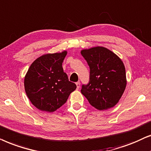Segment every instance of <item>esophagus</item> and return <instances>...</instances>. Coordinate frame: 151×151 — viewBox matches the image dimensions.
<instances>
[{
  "label": "esophagus",
  "mask_w": 151,
  "mask_h": 151,
  "mask_svg": "<svg viewBox=\"0 0 151 151\" xmlns=\"http://www.w3.org/2000/svg\"><path fill=\"white\" fill-rule=\"evenodd\" d=\"M80 82L79 81H78V82H77V83H76V85H77V89H79V88H80Z\"/></svg>",
  "instance_id": "34e87169"
}]
</instances>
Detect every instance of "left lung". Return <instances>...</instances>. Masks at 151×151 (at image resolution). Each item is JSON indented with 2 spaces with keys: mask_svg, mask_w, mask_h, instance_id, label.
<instances>
[{
  "mask_svg": "<svg viewBox=\"0 0 151 151\" xmlns=\"http://www.w3.org/2000/svg\"><path fill=\"white\" fill-rule=\"evenodd\" d=\"M90 67V81L81 92L90 104L99 110L114 107L126 89L125 66L108 48L96 46L81 51Z\"/></svg>",
  "mask_w": 151,
  "mask_h": 151,
  "instance_id": "left-lung-1",
  "label": "left lung"
}]
</instances>
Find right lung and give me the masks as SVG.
I'll return each instance as SVG.
<instances>
[{
    "mask_svg": "<svg viewBox=\"0 0 151 151\" xmlns=\"http://www.w3.org/2000/svg\"><path fill=\"white\" fill-rule=\"evenodd\" d=\"M67 51L41 56L33 62L24 79L27 97L36 108L52 112L67 101L77 86L69 81L62 63Z\"/></svg>",
    "mask_w": 151,
    "mask_h": 151,
    "instance_id": "add662e5",
    "label": "right lung"
}]
</instances>
